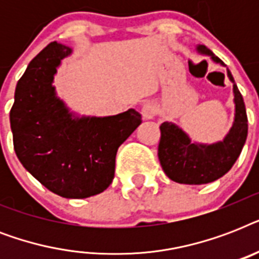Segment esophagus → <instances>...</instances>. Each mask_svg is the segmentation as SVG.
Wrapping results in <instances>:
<instances>
[{
    "label": "esophagus",
    "instance_id": "1",
    "mask_svg": "<svg viewBox=\"0 0 259 259\" xmlns=\"http://www.w3.org/2000/svg\"><path fill=\"white\" fill-rule=\"evenodd\" d=\"M141 114L145 119H152V118L156 117V114H157V106L154 105V103H152V102H146V103L142 105Z\"/></svg>",
    "mask_w": 259,
    "mask_h": 259
}]
</instances>
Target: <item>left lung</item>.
<instances>
[{
	"instance_id": "obj_1",
	"label": "left lung",
	"mask_w": 259,
	"mask_h": 259,
	"mask_svg": "<svg viewBox=\"0 0 259 259\" xmlns=\"http://www.w3.org/2000/svg\"><path fill=\"white\" fill-rule=\"evenodd\" d=\"M197 50L201 54L209 55L213 62L225 66L207 47L199 46ZM227 75L234 83L235 122L223 141L213 145H197L192 144L188 136L170 122H164L160 126L158 160L170 180L180 184H207L226 175L239 157L247 137V114L242 94L229 70Z\"/></svg>"
}]
</instances>
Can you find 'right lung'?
Listing matches in <instances>:
<instances>
[{
	"instance_id": "1",
	"label": "right lung",
	"mask_w": 259,
	"mask_h": 259,
	"mask_svg": "<svg viewBox=\"0 0 259 259\" xmlns=\"http://www.w3.org/2000/svg\"><path fill=\"white\" fill-rule=\"evenodd\" d=\"M71 54L54 41L29 63L16 87L10 127L18 160L46 188L67 199L103 192L114 179L118 148L141 123L130 109L103 118H72L52 86Z\"/></svg>"
}]
</instances>
